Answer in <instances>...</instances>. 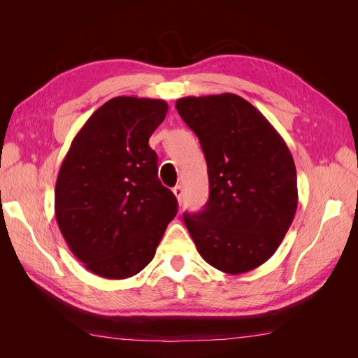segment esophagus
<instances>
[{"instance_id": "1", "label": "esophagus", "mask_w": 358, "mask_h": 358, "mask_svg": "<svg viewBox=\"0 0 358 358\" xmlns=\"http://www.w3.org/2000/svg\"><path fill=\"white\" fill-rule=\"evenodd\" d=\"M173 194H175L176 199L179 203H182V199H183V188L180 185H176L175 188H173Z\"/></svg>"}]
</instances>
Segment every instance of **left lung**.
I'll return each instance as SVG.
<instances>
[{"label": "left lung", "instance_id": "left-lung-1", "mask_svg": "<svg viewBox=\"0 0 358 358\" xmlns=\"http://www.w3.org/2000/svg\"><path fill=\"white\" fill-rule=\"evenodd\" d=\"M176 110L199 137L209 175L204 209L183 221L206 263L229 275L249 272L276 252L294 220V159L239 95L183 96Z\"/></svg>", "mask_w": 358, "mask_h": 358}]
</instances>
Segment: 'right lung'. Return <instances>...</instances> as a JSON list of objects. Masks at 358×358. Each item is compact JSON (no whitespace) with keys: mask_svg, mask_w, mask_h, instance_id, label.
<instances>
[{"mask_svg":"<svg viewBox=\"0 0 358 358\" xmlns=\"http://www.w3.org/2000/svg\"><path fill=\"white\" fill-rule=\"evenodd\" d=\"M167 110L164 100L115 96L85 122L62 161L57 222L70 251L94 275H137L178 213L148 143Z\"/></svg>","mask_w":358,"mask_h":358,"instance_id":"1","label":"right lung"}]
</instances>
